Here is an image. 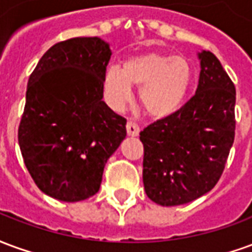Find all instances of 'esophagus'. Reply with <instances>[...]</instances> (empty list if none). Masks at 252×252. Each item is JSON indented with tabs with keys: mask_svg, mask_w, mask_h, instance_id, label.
Returning <instances> with one entry per match:
<instances>
[{
	"mask_svg": "<svg viewBox=\"0 0 252 252\" xmlns=\"http://www.w3.org/2000/svg\"><path fill=\"white\" fill-rule=\"evenodd\" d=\"M139 132H140V128H139L137 124L132 123V121H128V123H126V133H128V136H137Z\"/></svg>",
	"mask_w": 252,
	"mask_h": 252,
	"instance_id": "34e87169",
	"label": "esophagus"
}]
</instances>
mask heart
Here are the masks:
<instances>
[{
    "label": "heart",
    "mask_w": 252,
    "mask_h": 252,
    "mask_svg": "<svg viewBox=\"0 0 252 252\" xmlns=\"http://www.w3.org/2000/svg\"><path fill=\"white\" fill-rule=\"evenodd\" d=\"M193 83V68L184 57L158 52L139 54L126 59L121 68L109 67L102 86L112 109L123 110L139 88V102L148 116L164 119L180 109Z\"/></svg>",
    "instance_id": "1"
}]
</instances>
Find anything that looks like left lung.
I'll use <instances>...</instances> for the list:
<instances>
[{
	"instance_id": "8db88e82",
	"label": "left lung",
	"mask_w": 252,
	"mask_h": 252,
	"mask_svg": "<svg viewBox=\"0 0 252 252\" xmlns=\"http://www.w3.org/2000/svg\"><path fill=\"white\" fill-rule=\"evenodd\" d=\"M198 59L194 95L140 132L144 190L159 205H182L211 191L233 144L235 86L212 52H198Z\"/></svg>"
}]
</instances>
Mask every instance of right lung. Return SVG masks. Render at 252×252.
<instances>
[{
  "label": "right lung",
  "instance_id": "add662e5",
  "mask_svg": "<svg viewBox=\"0 0 252 252\" xmlns=\"http://www.w3.org/2000/svg\"><path fill=\"white\" fill-rule=\"evenodd\" d=\"M110 55L99 37H74L52 46L31 74L19 144L31 177L52 198L95 194L126 139V120L102 101Z\"/></svg>",
  "mask_w": 252,
  "mask_h": 252
}]
</instances>
